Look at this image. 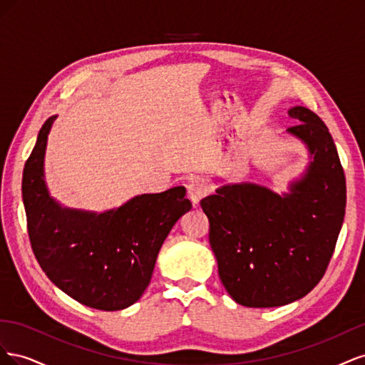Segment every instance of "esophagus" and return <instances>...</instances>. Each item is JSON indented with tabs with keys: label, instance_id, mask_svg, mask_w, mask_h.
<instances>
[{
	"label": "esophagus",
	"instance_id": "esophagus-1",
	"mask_svg": "<svg viewBox=\"0 0 365 365\" xmlns=\"http://www.w3.org/2000/svg\"><path fill=\"white\" fill-rule=\"evenodd\" d=\"M210 193L208 185L204 181H192L189 185H187V195H189V200L193 204L200 202L202 197H205Z\"/></svg>",
	"mask_w": 365,
	"mask_h": 365
}]
</instances>
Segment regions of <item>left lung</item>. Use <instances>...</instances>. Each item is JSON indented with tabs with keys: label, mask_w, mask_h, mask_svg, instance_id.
<instances>
[{
	"label": "left lung",
	"mask_w": 365,
	"mask_h": 365,
	"mask_svg": "<svg viewBox=\"0 0 365 365\" xmlns=\"http://www.w3.org/2000/svg\"><path fill=\"white\" fill-rule=\"evenodd\" d=\"M288 115L286 134L300 140L309 164L288 193L254 182L225 184L201 201L219 277L247 307L300 300L323 279L346 213V176L332 135L304 106Z\"/></svg>",
	"instance_id": "obj_1"
}]
</instances>
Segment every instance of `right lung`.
Instances as JSON below:
<instances>
[{"label": "right lung", "instance_id": "obj_1", "mask_svg": "<svg viewBox=\"0 0 365 365\" xmlns=\"http://www.w3.org/2000/svg\"><path fill=\"white\" fill-rule=\"evenodd\" d=\"M54 120L41 128L23 173L31 250L47 277L76 302L120 311L146 291L163 242L192 202L184 187H173L102 213L62 207L50 196L43 173Z\"/></svg>", "mask_w": 365, "mask_h": 365}]
</instances>
